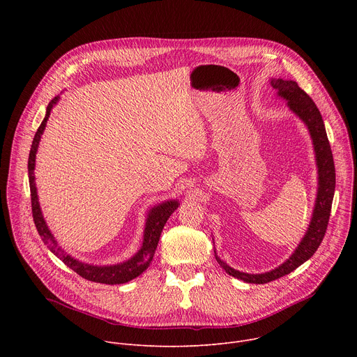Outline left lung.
<instances>
[{
    "instance_id": "8db88e82",
    "label": "left lung",
    "mask_w": 357,
    "mask_h": 357,
    "mask_svg": "<svg viewBox=\"0 0 357 357\" xmlns=\"http://www.w3.org/2000/svg\"><path fill=\"white\" fill-rule=\"evenodd\" d=\"M271 86L277 90V94L280 97L288 101L289 110H292L310 130L312 144H314V151H315L317 167H318V192H317L312 219L307 233H305L301 243L298 244L295 251L291 254V257L287 259V261H284L277 268L263 274L241 273L227 266L215 251V257L218 263L229 275L250 284H267L270 281L278 280L289 274L291 271H294L295 268H298L301 264H303L314 256L326 233L331 209H332L333 193H335V182H336L332 149L329 145L322 116L317 105L314 103V100L294 80L271 79Z\"/></svg>"
}]
</instances>
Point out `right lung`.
<instances>
[{
	"mask_svg": "<svg viewBox=\"0 0 357 357\" xmlns=\"http://www.w3.org/2000/svg\"><path fill=\"white\" fill-rule=\"evenodd\" d=\"M58 100H59V96L55 97L47 105L45 119L40 123V126L33 137L31 151H29V158H28V176H29V188H31L32 216H33L36 230H38L42 241L47 245V248L52 251L58 259H61L69 268H72L75 273H77L84 280H89L93 282H100V284H109V285L128 282V281L137 278L139 274H142L151 264L152 259H154V254H155L162 229H164L167 220L169 219V216L178 209L179 202L178 200H167V202H162L161 205L154 206L149 211L146 222H145L142 245L130 260H127L124 263L114 264V266H93V264L82 263V261L73 259L72 256H69V254L58 244L54 234L50 233V230L46 226V222L42 216L40 206L38 202L35 175H33L35 158H36V151H38V145L40 141V135L46 127V121L50 116V112H52V107L58 103Z\"/></svg>",
	"mask_w": 357,
	"mask_h": 357,
	"instance_id": "add662e5",
	"label": "right lung"
}]
</instances>
